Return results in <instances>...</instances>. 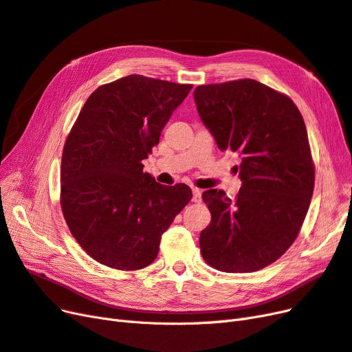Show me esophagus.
Listing matches in <instances>:
<instances>
[{
  "instance_id": "esophagus-1",
  "label": "esophagus",
  "mask_w": 352,
  "mask_h": 352,
  "mask_svg": "<svg viewBox=\"0 0 352 352\" xmlns=\"http://www.w3.org/2000/svg\"><path fill=\"white\" fill-rule=\"evenodd\" d=\"M192 201L195 203H200L201 201V190L199 188H192Z\"/></svg>"
}]
</instances>
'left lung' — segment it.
<instances>
[{"mask_svg": "<svg viewBox=\"0 0 352 352\" xmlns=\"http://www.w3.org/2000/svg\"><path fill=\"white\" fill-rule=\"evenodd\" d=\"M195 102L219 149L243 156L235 200L217 188L201 195L212 214L201 256L228 274L263 269L296 241L310 206L314 165L304 120L288 96L252 78L197 86Z\"/></svg>", "mask_w": 352, "mask_h": 352, "instance_id": "1", "label": "left lung"}]
</instances>
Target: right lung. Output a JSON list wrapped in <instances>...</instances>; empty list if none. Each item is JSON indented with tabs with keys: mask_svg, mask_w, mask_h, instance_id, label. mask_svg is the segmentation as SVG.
<instances>
[{
	"mask_svg": "<svg viewBox=\"0 0 352 352\" xmlns=\"http://www.w3.org/2000/svg\"><path fill=\"white\" fill-rule=\"evenodd\" d=\"M191 87L131 74L99 86L83 105L63 151L61 208L96 262L120 270L149 266L191 200L188 186L156 183L142 164Z\"/></svg>",
	"mask_w": 352,
	"mask_h": 352,
	"instance_id": "right-lung-1",
	"label": "right lung"
}]
</instances>
